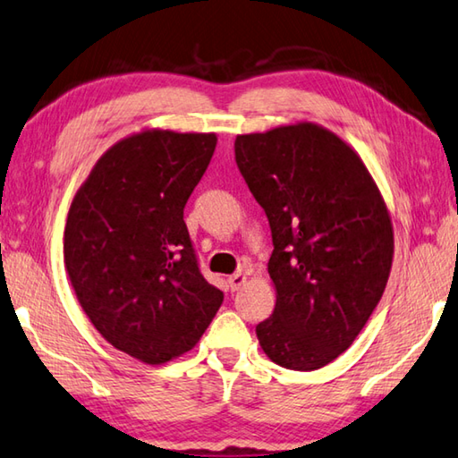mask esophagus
Returning <instances> with one entry per match:
<instances>
[{"label": "esophagus", "instance_id": "34e87169", "mask_svg": "<svg viewBox=\"0 0 458 458\" xmlns=\"http://www.w3.org/2000/svg\"><path fill=\"white\" fill-rule=\"evenodd\" d=\"M246 282H248V274H246V272H236V274H232V276L228 277V284H230V290H232V292L240 290L242 285H244Z\"/></svg>", "mask_w": 458, "mask_h": 458}]
</instances>
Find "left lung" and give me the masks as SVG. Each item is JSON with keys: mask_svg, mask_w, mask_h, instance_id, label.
Wrapping results in <instances>:
<instances>
[{"mask_svg": "<svg viewBox=\"0 0 458 458\" xmlns=\"http://www.w3.org/2000/svg\"><path fill=\"white\" fill-rule=\"evenodd\" d=\"M236 163L272 228V318L256 335L274 363L316 371L355 342L393 264V224L361 157L300 121L238 134Z\"/></svg>", "mask_w": 458, "mask_h": 458, "instance_id": "obj_1", "label": "left lung"}]
</instances>
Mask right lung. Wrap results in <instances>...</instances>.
Wrapping results in <instances>:
<instances>
[{
    "label": "right lung",
    "instance_id": "1",
    "mask_svg": "<svg viewBox=\"0 0 458 458\" xmlns=\"http://www.w3.org/2000/svg\"><path fill=\"white\" fill-rule=\"evenodd\" d=\"M214 132L142 129L103 152L67 214L63 258L81 308L119 352L147 365L199 344L224 293L202 277L184 204Z\"/></svg>",
    "mask_w": 458,
    "mask_h": 458
}]
</instances>
